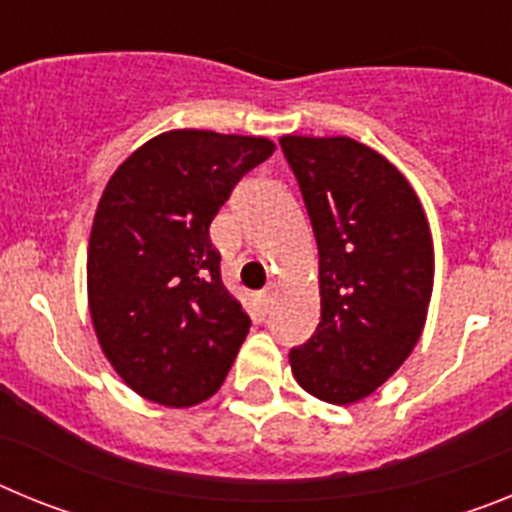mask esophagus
Returning a JSON list of instances; mask_svg holds the SVG:
<instances>
[{
  "label": "esophagus",
  "mask_w": 512,
  "mask_h": 512,
  "mask_svg": "<svg viewBox=\"0 0 512 512\" xmlns=\"http://www.w3.org/2000/svg\"><path fill=\"white\" fill-rule=\"evenodd\" d=\"M274 295H277V292H274V287H266V289H261L259 302H261V307H264V310H269V307L274 305Z\"/></svg>",
  "instance_id": "1"
}]
</instances>
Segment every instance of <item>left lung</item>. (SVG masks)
Masks as SVG:
<instances>
[{"label": "left lung", "mask_w": 512, "mask_h": 512, "mask_svg": "<svg viewBox=\"0 0 512 512\" xmlns=\"http://www.w3.org/2000/svg\"><path fill=\"white\" fill-rule=\"evenodd\" d=\"M318 241L320 323L289 351L302 390L330 405L372 395L413 354L433 292V238L410 182L346 135L279 138Z\"/></svg>", "instance_id": "8db88e82"}]
</instances>
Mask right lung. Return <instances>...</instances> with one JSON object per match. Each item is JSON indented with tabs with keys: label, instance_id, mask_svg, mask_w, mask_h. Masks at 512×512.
<instances>
[{
	"label": "right lung",
	"instance_id": "right-lung-1",
	"mask_svg": "<svg viewBox=\"0 0 512 512\" xmlns=\"http://www.w3.org/2000/svg\"><path fill=\"white\" fill-rule=\"evenodd\" d=\"M269 138L169 130L130 153L94 212L87 295L104 356L130 390L192 408L220 390L251 328L220 279L210 223Z\"/></svg>",
	"mask_w": 512,
	"mask_h": 512
}]
</instances>
